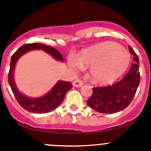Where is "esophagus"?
<instances>
[{"label":"esophagus","instance_id":"34e87169","mask_svg":"<svg viewBox=\"0 0 151 151\" xmlns=\"http://www.w3.org/2000/svg\"><path fill=\"white\" fill-rule=\"evenodd\" d=\"M83 85V82L80 80H76L73 82V85H74V87H77V88H78V87H81Z\"/></svg>","mask_w":151,"mask_h":151}]
</instances>
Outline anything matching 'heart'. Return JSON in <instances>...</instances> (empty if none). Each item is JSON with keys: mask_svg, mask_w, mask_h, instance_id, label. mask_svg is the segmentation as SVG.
Masks as SVG:
<instances>
[{"mask_svg": "<svg viewBox=\"0 0 151 151\" xmlns=\"http://www.w3.org/2000/svg\"><path fill=\"white\" fill-rule=\"evenodd\" d=\"M74 71H81L83 66H91L89 74L97 83H107L118 79L126 71L131 62L129 52L112 42L97 44L80 52L79 58L71 55L68 58Z\"/></svg>", "mask_w": 151, "mask_h": 151, "instance_id": "heart-1", "label": "heart"}]
</instances>
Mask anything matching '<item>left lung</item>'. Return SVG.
I'll return each mask as SVG.
<instances>
[{"mask_svg": "<svg viewBox=\"0 0 151 151\" xmlns=\"http://www.w3.org/2000/svg\"><path fill=\"white\" fill-rule=\"evenodd\" d=\"M133 55L134 63L124 77L115 84L109 86L96 87L93 88V94L87 104L90 107L101 113H115L123 110L133 99L140 81L137 55L129 47Z\"/></svg>", "mask_w": 151, "mask_h": 151, "instance_id": "obj_1", "label": "left lung"}]
</instances>
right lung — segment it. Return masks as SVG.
I'll use <instances>...</instances> for the list:
<instances>
[{
    "label": "right lung",
    "instance_id": "obj_1",
    "mask_svg": "<svg viewBox=\"0 0 151 151\" xmlns=\"http://www.w3.org/2000/svg\"><path fill=\"white\" fill-rule=\"evenodd\" d=\"M31 50H42L52 56L56 60L63 61L62 55L53 47L38 43L26 44L19 47L12 56L8 81L17 102L23 109L33 113H45L53 110L62 103L67 91L72 88L71 82L58 81L51 91L39 98H29L21 93L17 88L14 80V71L18 59L25 52Z\"/></svg>",
    "mask_w": 151,
    "mask_h": 151
}]
</instances>
